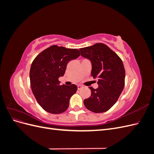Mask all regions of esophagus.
I'll list each match as a JSON object with an SVG mask.
<instances>
[{
  "instance_id": "esophagus-1",
  "label": "esophagus",
  "mask_w": 154,
  "mask_h": 154,
  "mask_svg": "<svg viewBox=\"0 0 154 154\" xmlns=\"http://www.w3.org/2000/svg\"><path fill=\"white\" fill-rule=\"evenodd\" d=\"M77 87H78V90H80L81 88H82L83 87V86L82 85H78Z\"/></svg>"
}]
</instances>
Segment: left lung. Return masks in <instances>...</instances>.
<instances>
[{"label": "left lung", "instance_id": "1", "mask_svg": "<svg viewBox=\"0 0 154 154\" xmlns=\"http://www.w3.org/2000/svg\"><path fill=\"white\" fill-rule=\"evenodd\" d=\"M83 57L91 60L92 76L98 78V88L91 87V95L84 100L86 108L93 112L109 110L118 101L125 86V70L122 59L102 43L80 49Z\"/></svg>", "mask_w": 154, "mask_h": 154}]
</instances>
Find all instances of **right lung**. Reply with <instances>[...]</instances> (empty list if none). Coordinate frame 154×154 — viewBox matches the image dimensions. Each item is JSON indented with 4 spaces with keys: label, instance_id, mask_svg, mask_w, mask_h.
<instances>
[{
    "label": "right lung",
    "instance_id": "1",
    "mask_svg": "<svg viewBox=\"0 0 154 154\" xmlns=\"http://www.w3.org/2000/svg\"><path fill=\"white\" fill-rule=\"evenodd\" d=\"M80 55L78 49L54 45L37 55L32 62L31 90L38 104L48 112L58 114L68 109L69 100L76 92L77 86L61 85L58 78L64 75L68 62Z\"/></svg>",
    "mask_w": 154,
    "mask_h": 154
}]
</instances>
